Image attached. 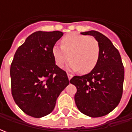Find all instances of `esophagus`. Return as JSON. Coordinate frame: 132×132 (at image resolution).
I'll return each instance as SVG.
<instances>
[{
  "mask_svg": "<svg viewBox=\"0 0 132 132\" xmlns=\"http://www.w3.org/2000/svg\"><path fill=\"white\" fill-rule=\"evenodd\" d=\"M68 77L69 80H70V79H72V77H73V75L70 73H68Z\"/></svg>",
  "mask_w": 132,
  "mask_h": 132,
  "instance_id": "1",
  "label": "esophagus"
}]
</instances>
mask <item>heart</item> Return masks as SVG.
I'll return each mask as SVG.
<instances>
[{"label":"heart","mask_w":132,"mask_h":132,"mask_svg":"<svg viewBox=\"0 0 132 132\" xmlns=\"http://www.w3.org/2000/svg\"><path fill=\"white\" fill-rule=\"evenodd\" d=\"M61 45H54L52 48L55 63L59 68H63L70 59V70L88 73L98 62L100 47L93 37L76 32L69 33L62 39Z\"/></svg>","instance_id":"1"}]
</instances>
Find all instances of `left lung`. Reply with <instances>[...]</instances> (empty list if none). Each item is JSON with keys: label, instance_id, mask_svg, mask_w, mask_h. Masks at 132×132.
Listing matches in <instances>:
<instances>
[{"label": "left lung", "instance_id": "left-lung-1", "mask_svg": "<svg viewBox=\"0 0 132 132\" xmlns=\"http://www.w3.org/2000/svg\"><path fill=\"white\" fill-rule=\"evenodd\" d=\"M98 42L100 55L89 73L73 76L70 82L77 89L75 102L79 110L92 118L109 114L118 105L123 95L124 67L119 51L110 39L96 31L81 32Z\"/></svg>", "mask_w": 132, "mask_h": 132}]
</instances>
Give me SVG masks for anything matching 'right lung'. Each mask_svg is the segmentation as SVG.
<instances>
[{
	"mask_svg": "<svg viewBox=\"0 0 132 132\" xmlns=\"http://www.w3.org/2000/svg\"><path fill=\"white\" fill-rule=\"evenodd\" d=\"M62 31H36L14 53L10 68L14 102L29 116L42 118L54 109L56 99L69 84L66 72L55 63L52 48Z\"/></svg>",
	"mask_w": 132,
	"mask_h": 132,
	"instance_id": "1",
	"label": "right lung"
}]
</instances>
